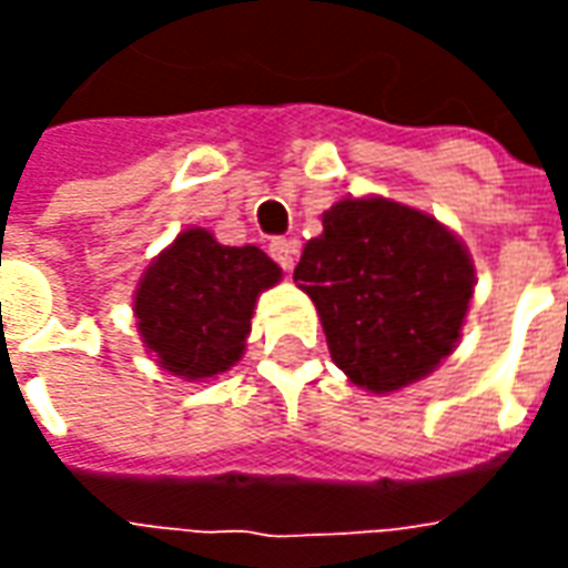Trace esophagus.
I'll return each instance as SVG.
<instances>
[{
  "label": "esophagus",
  "mask_w": 568,
  "mask_h": 568,
  "mask_svg": "<svg viewBox=\"0 0 568 568\" xmlns=\"http://www.w3.org/2000/svg\"><path fill=\"white\" fill-rule=\"evenodd\" d=\"M271 255L283 271H292L297 258V243L295 240H283V236H280V240H271Z\"/></svg>",
  "instance_id": "esophagus-1"
}]
</instances>
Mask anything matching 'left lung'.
Here are the masks:
<instances>
[{
    "label": "left lung",
    "instance_id": "left-lung-1",
    "mask_svg": "<svg viewBox=\"0 0 568 568\" xmlns=\"http://www.w3.org/2000/svg\"><path fill=\"white\" fill-rule=\"evenodd\" d=\"M295 283L320 310L337 368L371 393L423 381L453 353L475 264L432 215L393 200H341L322 215Z\"/></svg>",
    "mask_w": 568,
    "mask_h": 568
}]
</instances>
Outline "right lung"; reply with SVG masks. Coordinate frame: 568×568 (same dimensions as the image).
Segmentation results:
<instances>
[{"label":"right lung","instance_id":"add662e5","mask_svg":"<svg viewBox=\"0 0 568 568\" xmlns=\"http://www.w3.org/2000/svg\"><path fill=\"white\" fill-rule=\"evenodd\" d=\"M280 276L258 246H222L203 227L182 231L136 288L142 344L175 377H215L243 356L255 301Z\"/></svg>","mask_w":568,"mask_h":568}]
</instances>
